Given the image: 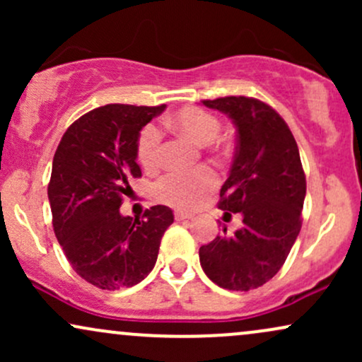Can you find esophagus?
<instances>
[{
    "instance_id": "34e87169",
    "label": "esophagus",
    "mask_w": 362,
    "mask_h": 362,
    "mask_svg": "<svg viewBox=\"0 0 362 362\" xmlns=\"http://www.w3.org/2000/svg\"><path fill=\"white\" fill-rule=\"evenodd\" d=\"M175 219H177V221H189V219H192V214L180 213V211H177V213H175Z\"/></svg>"
}]
</instances>
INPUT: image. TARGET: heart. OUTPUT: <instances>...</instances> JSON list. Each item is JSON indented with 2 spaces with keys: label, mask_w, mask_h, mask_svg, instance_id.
I'll list each match as a JSON object with an SVG mask.
<instances>
[{
  "label": "heart",
  "mask_w": 362,
  "mask_h": 362,
  "mask_svg": "<svg viewBox=\"0 0 362 362\" xmlns=\"http://www.w3.org/2000/svg\"><path fill=\"white\" fill-rule=\"evenodd\" d=\"M168 127L178 134L187 136L199 146L211 144L218 138V117L199 107H185L167 119ZM161 136L155 126H146L141 131L138 141V158L146 170H153L160 158ZM218 185L216 175L209 168L201 167L185 173H168L156 184V197L165 204L177 209H194L201 204Z\"/></svg>",
  "instance_id": "obj_1"
}]
</instances>
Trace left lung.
I'll return each instance as SVG.
<instances>
[{
	"mask_svg": "<svg viewBox=\"0 0 362 362\" xmlns=\"http://www.w3.org/2000/svg\"><path fill=\"white\" fill-rule=\"evenodd\" d=\"M202 103L226 114L236 127L235 160L219 192V209L242 214V226L202 245L199 260L219 288L250 291L279 272L300 235L306 195L300 149L267 103L248 97Z\"/></svg>",
	"mask_w": 362,
	"mask_h": 362,
	"instance_id": "obj_1",
	"label": "left lung"
}]
</instances>
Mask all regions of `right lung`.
I'll list each match as a JSON object with an SVG mask.
<instances>
[{"label": "right lung", "mask_w": 362, "mask_h": 362, "mask_svg": "<svg viewBox=\"0 0 362 362\" xmlns=\"http://www.w3.org/2000/svg\"><path fill=\"white\" fill-rule=\"evenodd\" d=\"M165 105L109 103L68 127L52 160L47 187L52 226L78 276L100 289L138 284L155 267L161 236L173 223L167 206H153L143 219L120 214L129 182L141 177V129Z\"/></svg>", "instance_id": "right-lung-1"}]
</instances>
